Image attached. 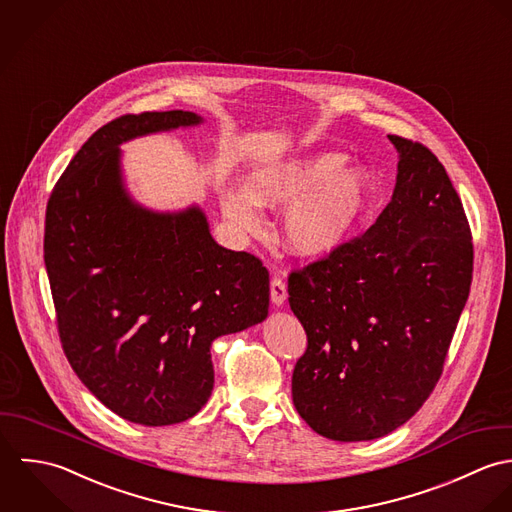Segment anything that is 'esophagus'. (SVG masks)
I'll return each instance as SVG.
<instances>
[{
	"label": "esophagus",
	"instance_id": "obj_1",
	"mask_svg": "<svg viewBox=\"0 0 512 512\" xmlns=\"http://www.w3.org/2000/svg\"><path fill=\"white\" fill-rule=\"evenodd\" d=\"M271 301H273V305H277V307H281V305L287 301V283H285V279L279 277V275H275V277L271 279Z\"/></svg>",
	"mask_w": 512,
	"mask_h": 512
}]
</instances>
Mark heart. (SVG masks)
Segmentation results:
<instances>
[{
    "label": "heart",
    "mask_w": 512,
    "mask_h": 512,
    "mask_svg": "<svg viewBox=\"0 0 512 512\" xmlns=\"http://www.w3.org/2000/svg\"><path fill=\"white\" fill-rule=\"evenodd\" d=\"M346 158L324 152L255 172L247 196L225 194L223 211L243 231H259L257 207H293L285 219V245L303 257L336 249L364 213L372 180L362 166L344 168Z\"/></svg>",
    "instance_id": "1"
}]
</instances>
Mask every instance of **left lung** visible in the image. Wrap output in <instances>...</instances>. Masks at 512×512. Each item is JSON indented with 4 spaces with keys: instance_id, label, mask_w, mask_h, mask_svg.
<instances>
[{
    "instance_id": "left-lung-1",
    "label": "left lung",
    "mask_w": 512,
    "mask_h": 512,
    "mask_svg": "<svg viewBox=\"0 0 512 512\" xmlns=\"http://www.w3.org/2000/svg\"><path fill=\"white\" fill-rule=\"evenodd\" d=\"M390 204L364 233L289 275L307 332L293 402L322 437L370 441L404 425L443 374L473 279L471 227L443 164L404 136Z\"/></svg>"
}]
</instances>
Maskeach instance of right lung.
<instances>
[{
  "instance_id": "right-lung-1",
  "label": "right lung",
  "mask_w": 512,
  "mask_h": 512,
  "mask_svg": "<svg viewBox=\"0 0 512 512\" xmlns=\"http://www.w3.org/2000/svg\"><path fill=\"white\" fill-rule=\"evenodd\" d=\"M202 122L194 112L122 114L57 180L43 257L63 352L97 400L140 425H172L213 390L209 346L269 312V271L213 241L200 207L154 213L120 178L118 144Z\"/></svg>"
}]
</instances>
